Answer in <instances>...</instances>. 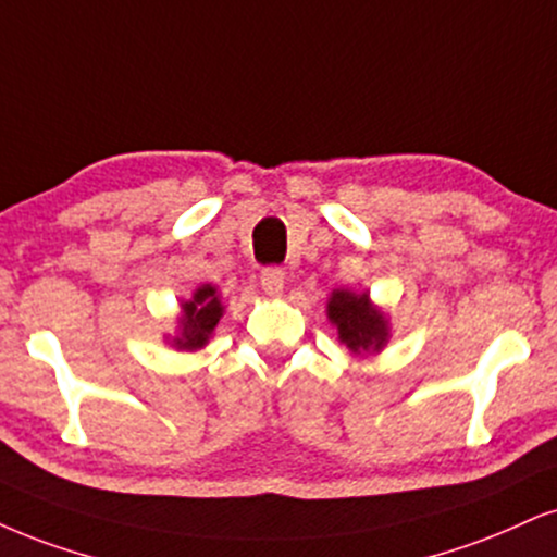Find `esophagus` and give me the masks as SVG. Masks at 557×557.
I'll use <instances>...</instances> for the list:
<instances>
[{
    "label": "esophagus",
    "instance_id": "1",
    "mask_svg": "<svg viewBox=\"0 0 557 557\" xmlns=\"http://www.w3.org/2000/svg\"><path fill=\"white\" fill-rule=\"evenodd\" d=\"M260 286H263L265 294H271V297H281V292H284V271H281L278 265H268L260 271Z\"/></svg>",
    "mask_w": 557,
    "mask_h": 557
}]
</instances>
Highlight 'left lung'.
Instances as JSON below:
<instances>
[{
    "label": "left lung",
    "mask_w": 557,
    "mask_h": 557,
    "mask_svg": "<svg viewBox=\"0 0 557 557\" xmlns=\"http://www.w3.org/2000/svg\"><path fill=\"white\" fill-rule=\"evenodd\" d=\"M327 320L338 331V341L351 354L380 351L389 338L387 318L372 305L369 294L335 289L327 299Z\"/></svg>",
    "instance_id": "1"
}]
</instances>
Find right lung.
Wrapping results in <instances>:
<instances>
[{
    "label": "right lung",
    "mask_w": 557,
    "mask_h": 557,
    "mask_svg": "<svg viewBox=\"0 0 557 557\" xmlns=\"http://www.w3.org/2000/svg\"><path fill=\"white\" fill-rule=\"evenodd\" d=\"M181 333L173 338V346L181 351H198L209 343L219 318L224 314L222 299L211 284L198 286L194 297L181 305Z\"/></svg>",
    "instance_id": "obj_1"
}]
</instances>
